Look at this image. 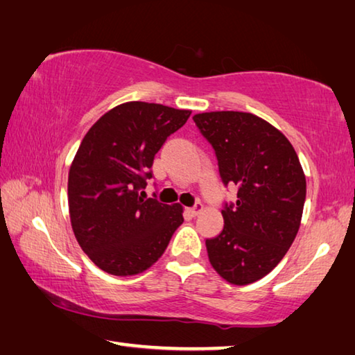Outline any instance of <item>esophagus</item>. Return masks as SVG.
<instances>
[{"label":"esophagus","instance_id":"1","mask_svg":"<svg viewBox=\"0 0 355 355\" xmlns=\"http://www.w3.org/2000/svg\"><path fill=\"white\" fill-rule=\"evenodd\" d=\"M202 209H204L202 204H201V202H196L195 207L187 209V214H189L190 216H198V215H200V214L202 212Z\"/></svg>","mask_w":355,"mask_h":355}]
</instances>
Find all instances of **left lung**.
<instances>
[{
	"mask_svg": "<svg viewBox=\"0 0 355 355\" xmlns=\"http://www.w3.org/2000/svg\"><path fill=\"white\" fill-rule=\"evenodd\" d=\"M214 146L225 184L237 202L221 210L225 227L206 240L209 262L232 285L265 277L287 254L301 225L306 174L295 148L272 124L248 112H202L193 116Z\"/></svg>",
	"mask_w": 355,
	"mask_h": 355,
	"instance_id": "left-lung-1",
	"label": "left lung"
}]
</instances>
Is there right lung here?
<instances>
[{
    "label": "right lung",
    "instance_id": "obj_1",
    "mask_svg": "<svg viewBox=\"0 0 355 355\" xmlns=\"http://www.w3.org/2000/svg\"><path fill=\"white\" fill-rule=\"evenodd\" d=\"M191 110L129 101L99 118L68 171V210L79 246L112 276L146 271L182 225L181 204L143 196L155 153Z\"/></svg>",
    "mask_w": 355,
    "mask_h": 355
}]
</instances>
